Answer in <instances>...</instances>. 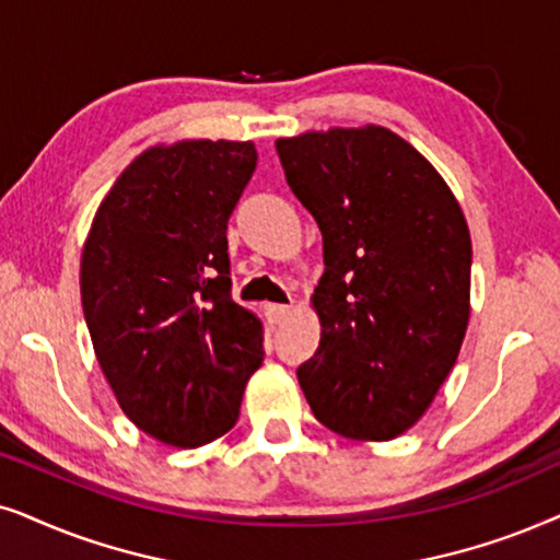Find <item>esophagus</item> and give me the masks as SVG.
Listing matches in <instances>:
<instances>
[{
	"label": "esophagus",
	"mask_w": 560,
	"mask_h": 560,
	"mask_svg": "<svg viewBox=\"0 0 560 560\" xmlns=\"http://www.w3.org/2000/svg\"><path fill=\"white\" fill-rule=\"evenodd\" d=\"M264 310H266L268 323H271V325H281V323H284V319L292 317L294 304H266Z\"/></svg>",
	"instance_id": "esophagus-1"
}]
</instances>
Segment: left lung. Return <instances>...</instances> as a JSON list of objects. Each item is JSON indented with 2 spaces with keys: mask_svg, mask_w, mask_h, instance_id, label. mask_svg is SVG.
I'll return each mask as SVG.
<instances>
[{
  "mask_svg": "<svg viewBox=\"0 0 560 560\" xmlns=\"http://www.w3.org/2000/svg\"><path fill=\"white\" fill-rule=\"evenodd\" d=\"M276 151L323 233V335L300 386L325 428L392 441L428 412L464 342L466 218L432 163L378 125L279 138Z\"/></svg>",
  "mask_w": 560,
  "mask_h": 560,
  "instance_id": "1",
  "label": "left lung"
}]
</instances>
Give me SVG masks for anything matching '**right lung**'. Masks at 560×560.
I'll use <instances>...</instances> for the list:
<instances>
[{
    "mask_svg": "<svg viewBox=\"0 0 560 560\" xmlns=\"http://www.w3.org/2000/svg\"><path fill=\"white\" fill-rule=\"evenodd\" d=\"M256 145H153L119 174L81 253V304L122 412L155 441L199 448L241 415L264 325L233 302L228 220Z\"/></svg>",
    "mask_w": 560,
    "mask_h": 560,
    "instance_id": "add662e5",
    "label": "right lung"
}]
</instances>
